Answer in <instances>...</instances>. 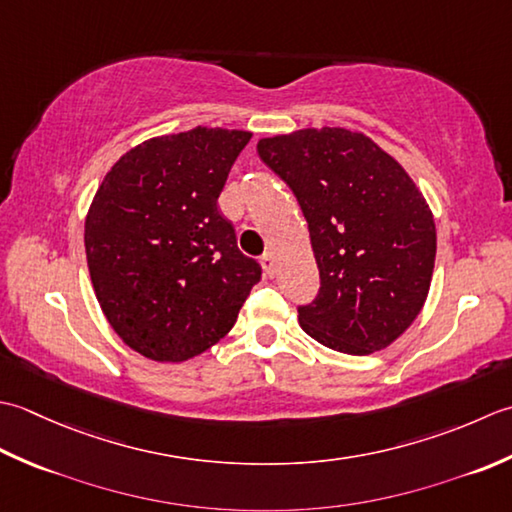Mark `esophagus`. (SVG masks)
<instances>
[{"mask_svg":"<svg viewBox=\"0 0 512 512\" xmlns=\"http://www.w3.org/2000/svg\"><path fill=\"white\" fill-rule=\"evenodd\" d=\"M260 265H263V269H265V274H267V276H274V274H276L274 254H271V252H265L263 256H260Z\"/></svg>","mask_w":512,"mask_h":512,"instance_id":"esophagus-1","label":"esophagus"}]
</instances>
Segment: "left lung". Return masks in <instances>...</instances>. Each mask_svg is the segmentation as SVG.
<instances>
[{"instance_id": "left-lung-1", "label": "left lung", "mask_w": 512, "mask_h": 512, "mask_svg": "<svg viewBox=\"0 0 512 512\" xmlns=\"http://www.w3.org/2000/svg\"><path fill=\"white\" fill-rule=\"evenodd\" d=\"M256 150L309 225L320 291L298 309L302 331L349 356L387 349L431 289L437 232L422 190L356 130L302 128L260 139Z\"/></svg>"}]
</instances>
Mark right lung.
I'll list each match as a JSON object with an SVG mask.
<instances>
[{
  "instance_id": "right-lung-1",
  "label": "right lung",
  "mask_w": 512,
  "mask_h": 512,
  "mask_svg": "<svg viewBox=\"0 0 512 512\" xmlns=\"http://www.w3.org/2000/svg\"><path fill=\"white\" fill-rule=\"evenodd\" d=\"M252 139L203 128L134 145L103 176L86 214V258L103 316L141 356L183 362L234 327L260 265L218 210Z\"/></svg>"
}]
</instances>
